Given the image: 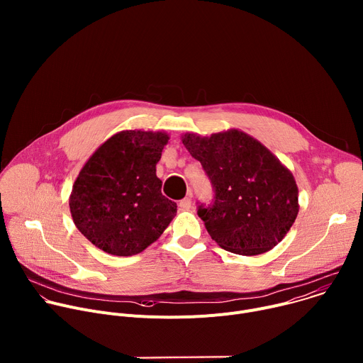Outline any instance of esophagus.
Instances as JSON below:
<instances>
[{
    "label": "esophagus",
    "mask_w": 363,
    "mask_h": 363,
    "mask_svg": "<svg viewBox=\"0 0 363 363\" xmlns=\"http://www.w3.org/2000/svg\"><path fill=\"white\" fill-rule=\"evenodd\" d=\"M191 205H192V199L189 196H185L184 199L179 201V210L181 211H188L191 208Z\"/></svg>",
    "instance_id": "esophagus-1"
}]
</instances>
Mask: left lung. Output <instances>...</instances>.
<instances>
[{
	"label": "left lung",
	"mask_w": 363,
	"mask_h": 363,
	"mask_svg": "<svg viewBox=\"0 0 363 363\" xmlns=\"http://www.w3.org/2000/svg\"><path fill=\"white\" fill-rule=\"evenodd\" d=\"M214 188V203L198 206L211 238L240 255L274 248L298 214L293 174L262 142L238 129L181 136Z\"/></svg>",
	"instance_id": "obj_1"
}]
</instances>
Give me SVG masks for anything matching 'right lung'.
Masks as SVG:
<instances>
[{"label": "right lung", "instance_id": "obj_1", "mask_svg": "<svg viewBox=\"0 0 363 363\" xmlns=\"http://www.w3.org/2000/svg\"><path fill=\"white\" fill-rule=\"evenodd\" d=\"M169 135L122 130L83 165L69 198L77 230L108 254L129 257L157 241L177 216L162 195L157 164Z\"/></svg>", "mask_w": 363, "mask_h": 363}]
</instances>
